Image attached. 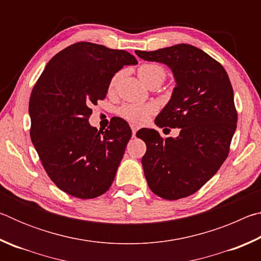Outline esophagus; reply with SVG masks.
I'll list each match as a JSON object with an SVG mask.
<instances>
[{
	"label": "esophagus",
	"mask_w": 261,
	"mask_h": 261,
	"mask_svg": "<svg viewBox=\"0 0 261 261\" xmlns=\"http://www.w3.org/2000/svg\"><path fill=\"white\" fill-rule=\"evenodd\" d=\"M138 129L139 127L137 126L136 124H131V130H132V137H136V134H137V131H138Z\"/></svg>",
	"instance_id": "esophagus-1"
}]
</instances>
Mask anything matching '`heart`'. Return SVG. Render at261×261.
<instances>
[{
  "mask_svg": "<svg viewBox=\"0 0 261 261\" xmlns=\"http://www.w3.org/2000/svg\"><path fill=\"white\" fill-rule=\"evenodd\" d=\"M138 76L140 81L147 86L152 82H159L162 84L166 78V72L160 65L147 63L140 65L138 69ZM118 78H120V73L115 74L112 78L109 83V91H114L116 88ZM155 112L156 106L154 103H125L118 109V115L127 122L139 125L146 122L151 117V115Z\"/></svg>",
  "mask_w": 261,
  "mask_h": 261,
  "instance_id": "heart-1",
  "label": "heart"
}]
</instances>
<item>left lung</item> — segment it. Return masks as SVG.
I'll use <instances>...</instances> for the list:
<instances>
[{
    "label": "left lung",
    "mask_w": 261,
    "mask_h": 261,
    "mask_svg": "<svg viewBox=\"0 0 261 261\" xmlns=\"http://www.w3.org/2000/svg\"><path fill=\"white\" fill-rule=\"evenodd\" d=\"M136 54L166 64L175 78L171 98L154 122L178 127V137L162 139L154 129L139 130L137 137L146 144L141 165L149 189L177 200L198 191L228 156L237 126L232 86L218 61L187 43Z\"/></svg>",
    "instance_id": "1"
}]
</instances>
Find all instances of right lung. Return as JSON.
<instances>
[{
  "mask_svg": "<svg viewBox=\"0 0 261 261\" xmlns=\"http://www.w3.org/2000/svg\"><path fill=\"white\" fill-rule=\"evenodd\" d=\"M138 63L125 50L77 42L53 57L31 93V140L50 179L81 199L103 194L112 185L131 129L117 117L98 131L88 122L92 105L107 95L124 65Z\"/></svg>",
  "mask_w": 261,
  "mask_h": 261,
  "instance_id": "right-lung-1",
  "label": "right lung"
}]
</instances>
